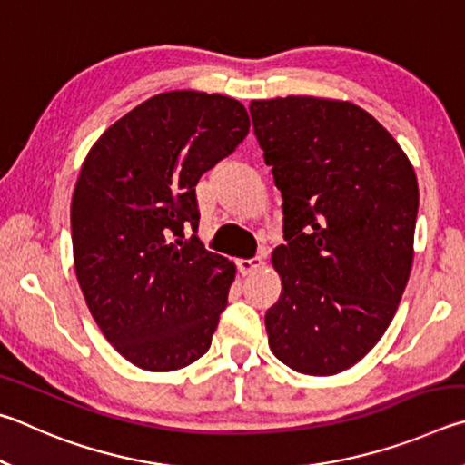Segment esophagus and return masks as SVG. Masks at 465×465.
Segmentation results:
<instances>
[{"mask_svg": "<svg viewBox=\"0 0 465 465\" xmlns=\"http://www.w3.org/2000/svg\"><path fill=\"white\" fill-rule=\"evenodd\" d=\"M259 267H263V257H259V255L251 257V259H241V262H239V272L242 275L253 273V272L259 270Z\"/></svg>", "mask_w": 465, "mask_h": 465, "instance_id": "obj_1", "label": "esophagus"}]
</instances>
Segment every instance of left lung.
I'll use <instances>...</instances> for the list:
<instances>
[{"instance_id":"left-lung-1","label":"left lung","mask_w":465,"mask_h":465,"mask_svg":"<svg viewBox=\"0 0 465 465\" xmlns=\"http://www.w3.org/2000/svg\"><path fill=\"white\" fill-rule=\"evenodd\" d=\"M249 112L283 200L270 347L294 371L332 376L370 353L401 304L417 175L392 134L351 102L288 95L251 102Z\"/></svg>"}]
</instances>
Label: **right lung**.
I'll return each mask as SVG.
<instances>
[{
	"label": "right lung",
	"instance_id": "add662e5",
	"mask_svg": "<svg viewBox=\"0 0 465 465\" xmlns=\"http://www.w3.org/2000/svg\"><path fill=\"white\" fill-rule=\"evenodd\" d=\"M247 133L232 97L167 92L114 122L84 161L71 200L77 282L136 368L173 371L210 349L234 265L195 237V185Z\"/></svg>",
	"mask_w": 465,
	"mask_h": 465
}]
</instances>
